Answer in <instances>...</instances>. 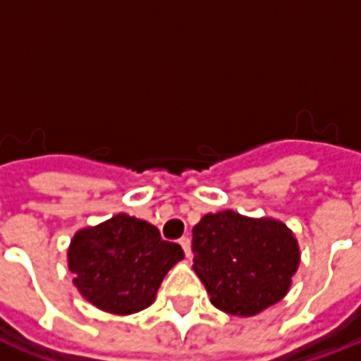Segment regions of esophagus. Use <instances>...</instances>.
<instances>
[{
  "instance_id": "esophagus-1",
  "label": "esophagus",
  "mask_w": 361,
  "mask_h": 361,
  "mask_svg": "<svg viewBox=\"0 0 361 361\" xmlns=\"http://www.w3.org/2000/svg\"><path fill=\"white\" fill-rule=\"evenodd\" d=\"M180 245L181 247H183V251H185V255H191V240H189L188 235H183V238H181L180 240Z\"/></svg>"
}]
</instances>
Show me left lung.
I'll return each instance as SVG.
<instances>
[{
	"instance_id": "8db88e82",
	"label": "left lung",
	"mask_w": 361,
	"mask_h": 361,
	"mask_svg": "<svg viewBox=\"0 0 361 361\" xmlns=\"http://www.w3.org/2000/svg\"><path fill=\"white\" fill-rule=\"evenodd\" d=\"M298 267V240L280 220L220 211L193 226V271L224 313L251 317L280 302Z\"/></svg>"
}]
</instances>
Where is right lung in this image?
Masks as SVG:
<instances>
[{
  "label": "right lung",
  "instance_id": "add662e5",
  "mask_svg": "<svg viewBox=\"0 0 361 361\" xmlns=\"http://www.w3.org/2000/svg\"><path fill=\"white\" fill-rule=\"evenodd\" d=\"M181 259L178 243L164 242L157 226L123 212L79 230L67 250L73 284L82 298L116 315L149 307L166 272Z\"/></svg>",
  "mask_w": 361,
  "mask_h": 361
}]
</instances>
